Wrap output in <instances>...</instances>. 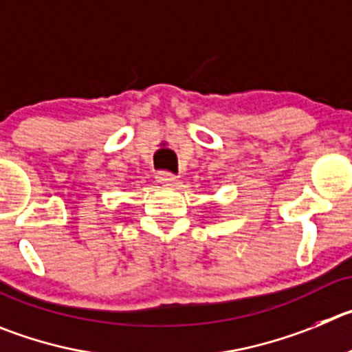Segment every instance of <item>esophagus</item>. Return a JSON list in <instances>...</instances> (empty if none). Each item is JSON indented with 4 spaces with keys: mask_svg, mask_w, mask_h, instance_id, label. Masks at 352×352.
<instances>
[{
    "mask_svg": "<svg viewBox=\"0 0 352 352\" xmlns=\"http://www.w3.org/2000/svg\"><path fill=\"white\" fill-rule=\"evenodd\" d=\"M156 179H157V182H160V184H173L177 180V175H175V173L163 170V172L157 173Z\"/></svg>",
    "mask_w": 352,
    "mask_h": 352,
    "instance_id": "esophagus-1",
    "label": "esophagus"
}]
</instances>
